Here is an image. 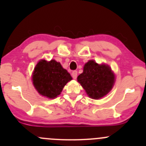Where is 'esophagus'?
Wrapping results in <instances>:
<instances>
[{
	"label": "esophagus",
	"mask_w": 146,
	"mask_h": 146,
	"mask_svg": "<svg viewBox=\"0 0 146 146\" xmlns=\"http://www.w3.org/2000/svg\"><path fill=\"white\" fill-rule=\"evenodd\" d=\"M72 77L73 78V79H76L77 78V76H78V72L76 70H74V71L72 72L71 73Z\"/></svg>",
	"instance_id": "34e87169"
}]
</instances>
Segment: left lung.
<instances>
[{
  "label": "left lung",
  "instance_id": "8db88e82",
  "mask_svg": "<svg viewBox=\"0 0 146 146\" xmlns=\"http://www.w3.org/2000/svg\"><path fill=\"white\" fill-rule=\"evenodd\" d=\"M77 80L90 98L99 100L112 89L115 76L109 66L90 60L85 64L83 72L78 76Z\"/></svg>",
  "mask_w": 146,
  "mask_h": 146
}]
</instances>
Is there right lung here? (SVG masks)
I'll use <instances>...</instances> for the list:
<instances>
[{
    "label": "right lung",
    "mask_w": 146,
    "mask_h": 146,
    "mask_svg": "<svg viewBox=\"0 0 146 146\" xmlns=\"http://www.w3.org/2000/svg\"><path fill=\"white\" fill-rule=\"evenodd\" d=\"M71 80L70 73L55 60H41L32 73L35 89L41 95L49 99L57 98L66 83Z\"/></svg>",
    "instance_id": "1"
}]
</instances>
